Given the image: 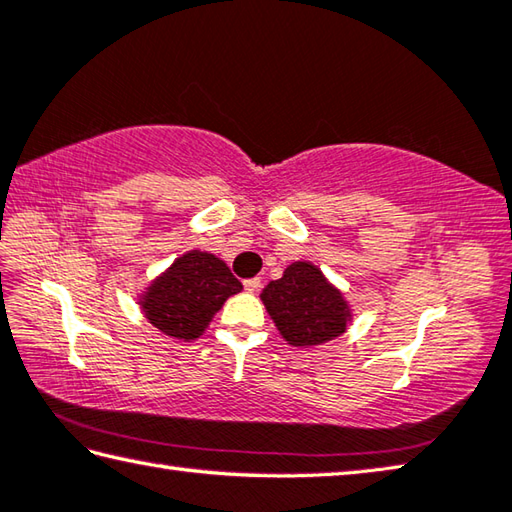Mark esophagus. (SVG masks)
Masks as SVG:
<instances>
[{
  "label": "esophagus",
  "instance_id": "obj_1",
  "mask_svg": "<svg viewBox=\"0 0 512 512\" xmlns=\"http://www.w3.org/2000/svg\"><path fill=\"white\" fill-rule=\"evenodd\" d=\"M244 288L248 290V293H255V290L262 288V279H259V277H250V279H244Z\"/></svg>",
  "mask_w": 512,
  "mask_h": 512
}]
</instances>
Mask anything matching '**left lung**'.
<instances>
[{
	"instance_id": "8db88e82",
	"label": "left lung",
	"mask_w": 512,
	"mask_h": 512,
	"mask_svg": "<svg viewBox=\"0 0 512 512\" xmlns=\"http://www.w3.org/2000/svg\"><path fill=\"white\" fill-rule=\"evenodd\" d=\"M262 302L293 346L324 344L346 330L348 308L342 293L313 264H290L282 279L264 288Z\"/></svg>"
}]
</instances>
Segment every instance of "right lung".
<instances>
[{"label":"right lung","mask_w":512,"mask_h":512,"mask_svg":"<svg viewBox=\"0 0 512 512\" xmlns=\"http://www.w3.org/2000/svg\"><path fill=\"white\" fill-rule=\"evenodd\" d=\"M242 290V282L224 262L210 253H193L170 266L144 297L150 324L177 339H195L204 333L230 295Z\"/></svg>","instance_id":"obj_1"}]
</instances>
